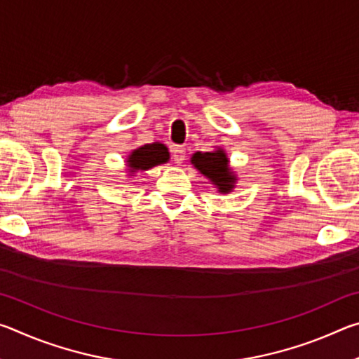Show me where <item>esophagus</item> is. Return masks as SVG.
<instances>
[{"label":"esophagus","instance_id":"34e87169","mask_svg":"<svg viewBox=\"0 0 359 359\" xmlns=\"http://www.w3.org/2000/svg\"><path fill=\"white\" fill-rule=\"evenodd\" d=\"M172 160H174V163H177V165H182V163H184V160H185V149L182 147V145H174L172 147Z\"/></svg>","mask_w":359,"mask_h":359}]
</instances>
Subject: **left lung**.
Wrapping results in <instances>:
<instances>
[{"mask_svg":"<svg viewBox=\"0 0 359 359\" xmlns=\"http://www.w3.org/2000/svg\"><path fill=\"white\" fill-rule=\"evenodd\" d=\"M191 163L194 168L199 169L204 175H208V177L220 188V191L228 193L231 188L234 187L236 177L229 172L228 158L223 154V150L205 151V154L196 151L191 158Z\"/></svg>","mask_w":359,"mask_h":359,"instance_id":"8db88e82","label":"left lung"}]
</instances>
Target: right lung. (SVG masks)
<instances>
[{"label":"right lung","instance_id":"obj_1","mask_svg":"<svg viewBox=\"0 0 359 359\" xmlns=\"http://www.w3.org/2000/svg\"><path fill=\"white\" fill-rule=\"evenodd\" d=\"M169 160V151L165 144L155 142V144H145L142 147L136 149L128 158V165L131 168V172L136 171H145L161 163H166Z\"/></svg>","mask_w":359,"mask_h":359}]
</instances>
